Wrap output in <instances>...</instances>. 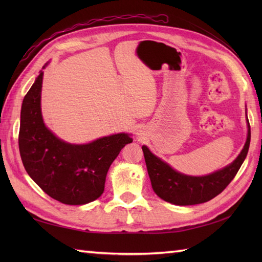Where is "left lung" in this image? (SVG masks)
Here are the masks:
<instances>
[{
	"instance_id": "obj_1",
	"label": "left lung",
	"mask_w": 262,
	"mask_h": 262,
	"mask_svg": "<svg viewBox=\"0 0 262 262\" xmlns=\"http://www.w3.org/2000/svg\"><path fill=\"white\" fill-rule=\"evenodd\" d=\"M247 122V142L237 158L225 168L203 177L180 173L157 155H154L147 146L143 145L142 149L154 192L165 202L179 206L203 204L220 194L234 179L243 161L247 158L250 140H251L248 117Z\"/></svg>"
}]
</instances>
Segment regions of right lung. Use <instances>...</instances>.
<instances>
[{"instance_id": "1", "label": "right lung", "mask_w": 262, "mask_h": 262, "mask_svg": "<svg viewBox=\"0 0 262 262\" xmlns=\"http://www.w3.org/2000/svg\"><path fill=\"white\" fill-rule=\"evenodd\" d=\"M42 76L40 71L22 101L19 132L22 163L31 179L52 198L66 205L91 203L102 194L111 163L133 138L120 133L88 144L60 140L42 119Z\"/></svg>"}]
</instances>
